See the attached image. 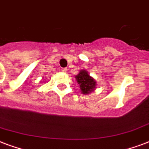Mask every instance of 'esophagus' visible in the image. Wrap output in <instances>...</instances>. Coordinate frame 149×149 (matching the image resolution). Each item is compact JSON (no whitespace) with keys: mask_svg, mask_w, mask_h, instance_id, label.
Returning a JSON list of instances; mask_svg holds the SVG:
<instances>
[{"mask_svg":"<svg viewBox=\"0 0 149 149\" xmlns=\"http://www.w3.org/2000/svg\"><path fill=\"white\" fill-rule=\"evenodd\" d=\"M61 71L64 72H67V69H65V68H62V69H61Z\"/></svg>","mask_w":149,"mask_h":149,"instance_id":"esophagus-1","label":"esophagus"}]
</instances>
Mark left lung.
<instances>
[{
  "label": "left lung",
  "instance_id": "obj_1",
  "mask_svg": "<svg viewBox=\"0 0 149 149\" xmlns=\"http://www.w3.org/2000/svg\"><path fill=\"white\" fill-rule=\"evenodd\" d=\"M76 80L80 85V91L84 95L89 94L96 88V81L88 74L86 70H80L76 76Z\"/></svg>",
  "mask_w": 149,
  "mask_h": 149
}]
</instances>
